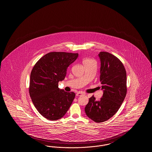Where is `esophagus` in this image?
<instances>
[{"label": "esophagus", "mask_w": 152, "mask_h": 152, "mask_svg": "<svg viewBox=\"0 0 152 152\" xmlns=\"http://www.w3.org/2000/svg\"><path fill=\"white\" fill-rule=\"evenodd\" d=\"M82 94H83V92H78L76 95L77 96H81V95H82Z\"/></svg>", "instance_id": "34e87169"}]
</instances>
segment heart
I'll return each instance as SVG.
<instances>
[{
	"mask_svg": "<svg viewBox=\"0 0 152 152\" xmlns=\"http://www.w3.org/2000/svg\"><path fill=\"white\" fill-rule=\"evenodd\" d=\"M90 60H90V59H88V58H86V59H84V60H83V63H85V62L89 61H90Z\"/></svg>",
	"mask_w": 152,
	"mask_h": 152,
	"instance_id": "b5f03b06",
	"label": "heart"
}]
</instances>
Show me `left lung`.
<instances>
[{"label":"left lung","mask_w":152,"mask_h":152,"mask_svg":"<svg viewBox=\"0 0 152 152\" xmlns=\"http://www.w3.org/2000/svg\"><path fill=\"white\" fill-rule=\"evenodd\" d=\"M99 56L102 97L97 101L92 96L85 108L87 116L97 123L107 121L116 114L127 92L126 73L122 62L107 52H100Z\"/></svg>","instance_id":"8db88e82"}]
</instances>
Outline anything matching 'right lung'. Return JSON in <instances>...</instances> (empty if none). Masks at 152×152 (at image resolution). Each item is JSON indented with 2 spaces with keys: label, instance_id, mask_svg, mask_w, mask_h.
Segmentation results:
<instances>
[{
  "label": "right lung",
  "instance_id": "right-lung-1",
  "mask_svg": "<svg viewBox=\"0 0 152 152\" xmlns=\"http://www.w3.org/2000/svg\"><path fill=\"white\" fill-rule=\"evenodd\" d=\"M79 54L52 52L40 58L30 75L29 93L37 111L45 118L55 121L64 116L75 94L60 89L58 83L65 79L67 68Z\"/></svg>",
  "mask_w": 152,
  "mask_h": 152
}]
</instances>
